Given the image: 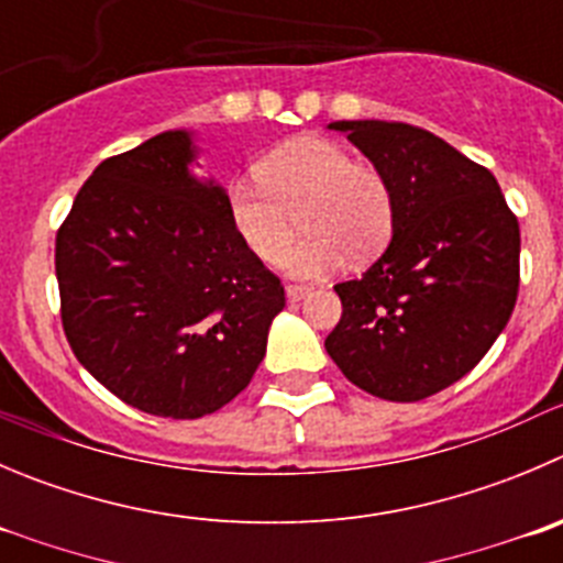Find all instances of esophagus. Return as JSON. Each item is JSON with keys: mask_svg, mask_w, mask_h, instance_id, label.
<instances>
[{"mask_svg": "<svg viewBox=\"0 0 563 563\" xmlns=\"http://www.w3.org/2000/svg\"><path fill=\"white\" fill-rule=\"evenodd\" d=\"M287 301L290 303H298V301H303V298L309 296V287H298V285H290L287 287Z\"/></svg>", "mask_w": 563, "mask_h": 563, "instance_id": "34e87169", "label": "esophagus"}]
</instances>
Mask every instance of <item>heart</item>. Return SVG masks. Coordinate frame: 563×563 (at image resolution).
I'll return each mask as SVG.
<instances>
[{"mask_svg": "<svg viewBox=\"0 0 563 563\" xmlns=\"http://www.w3.org/2000/svg\"><path fill=\"white\" fill-rule=\"evenodd\" d=\"M260 185L229 181L227 221L254 260L276 265L296 238L298 216L307 238L287 256L296 278L334 273L351 254L371 260L393 234V192L376 168L353 163L325 137H296L256 163Z\"/></svg>", "mask_w": 563, "mask_h": 563, "instance_id": "1", "label": "heart"}]
</instances>
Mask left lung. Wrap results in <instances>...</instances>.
Instances as JSON below:
<instances>
[{
  "mask_svg": "<svg viewBox=\"0 0 563 563\" xmlns=\"http://www.w3.org/2000/svg\"><path fill=\"white\" fill-rule=\"evenodd\" d=\"M387 179L393 240L336 285L334 365L376 398L411 404L451 387L506 329L519 287V223L495 176L442 137L393 121H334Z\"/></svg>",
  "mask_w": 563,
  "mask_h": 563,
  "instance_id": "1",
  "label": "left lung"
}]
</instances>
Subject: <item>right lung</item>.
Listing matches in <instances>:
<instances>
[{
	"label": "right lung",
	"mask_w": 563,
	"mask_h": 563,
	"mask_svg": "<svg viewBox=\"0 0 563 563\" xmlns=\"http://www.w3.org/2000/svg\"><path fill=\"white\" fill-rule=\"evenodd\" d=\"M168 130L104 159L57 232L63 329L79 365L146 415L196 420L249 387L285 287L234 238L223 187Z\"/></svg>",
	"instance_id": "right-lung-1"
}]
</instances>
